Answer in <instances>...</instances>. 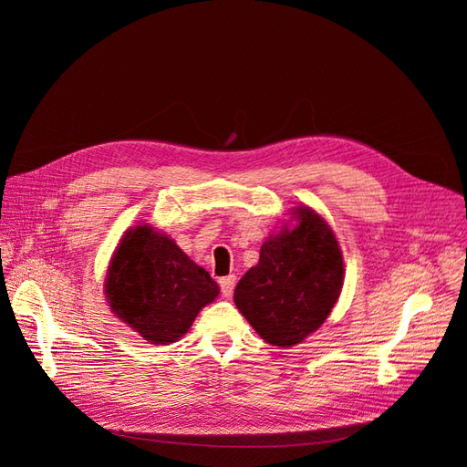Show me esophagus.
I'll return each instance as SVG.
<instances>
[{
    "label": "esophagus",
    "mask_w": 467,
    "mask_h": 467,
    "mask_svg": "<svg viewBox=\"0 0 467 467\" xmlns=\"http://www.w3.org/2000/svg\"><path fill=\"white\" fill-rule=\"evenodd\" d=\"M234 288H235V276L234 275L220 278V290L223 294V298H230V296L234 294Z\"/></svg>",
    "instance_id": "obj_1"
}]
</instances>
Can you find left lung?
<instances>
[{
  "label": "left lung",
  "instance_id": "left-lung-1",
  "mask_svg": "<svg viewBox=\"0 0 467 467\" xmlns=\"http://www.w3.org/2000/svg\"><path fill=\"white\" fill-rule=\"evenodd\" d=\"M261 245L259 263L237 282L234 302L266 343L292 347L317 331L343 288V253L329 223L300 206Z\"/></svg>",
  "mask_w": 467,
  "mask_h": 467
}]
</instances>
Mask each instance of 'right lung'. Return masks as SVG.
Returning <instances> with one entry per match:
<instances>
[{
    "label": "right lung",
    "instance_id": "1",
    "mask_svg": "<svg viewBox=\"0 0 467 467\" xmlns=\"http://www.w3.org/2000/svg\"><path fill=\"white\" fill-rule=\"evenodd\" d=\"M110 312L151 345L175 343L220 288L171 237L136 225L120 239L105 278Z\"/></svg>",
    "mask_w": 467,
    "mask_h": 467
}]
</instances>
